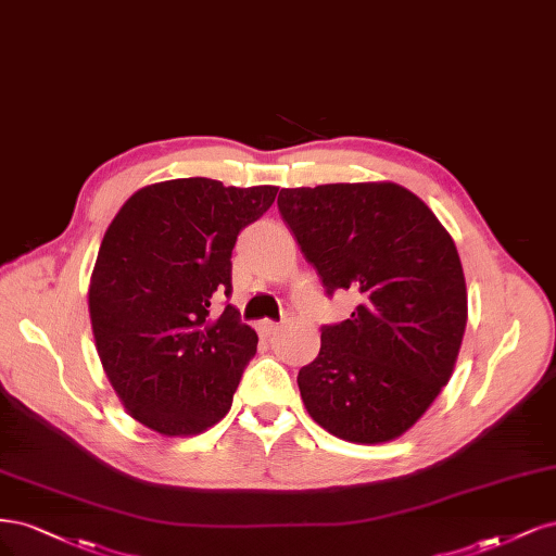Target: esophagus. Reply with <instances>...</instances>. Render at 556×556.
Masks as SVG:
<instances>
[{
  "label": "esophagus",
  "instance_id": "34e87169",
  "mask_svg": "<svg viewBox=\"0 0 556 556\" xmlns=\"http://www.w3.org/2000/svg\"><path fill=\"white\" fill-rule=\"evenodd\" d=\"M279 328H281V326H279V324H275V320H261V324H258V332H261L263 337H270V334H275Z\"/></svg>",
  "mask_w": 556,
  "mask_h": 556
}]
</instances>
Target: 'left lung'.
<instances>
[{"instance_id": "8db88e82", "label": "left lung", "mask_w": 556, "mask_h": 556, "mask_svg": "<svg viewBox=\"0 0 556 556\" xmlns=\"http://www.w3.org/2000/svg\"><path fill=\"white\" fill-rule=\"evenodd\" d=\"M281 219L326 293L361 295L324 326L298 386L309 416L351 443H386L439 397L467 328L457 247L416 193L395 182L281 189Z\"/></svg>"}]
</instances>
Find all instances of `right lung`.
<instances>
[{"label":"right lung","instance_id":"add662e5","mask_svg":"<svg viewBox=\"0 0 556 556\" xmlns=\"http://www.w3.org/2000/svg\"><path fill=\"white\" fill-rule=\"evenodd\" d=\"M277 187L207 177L156 182L119 207L101 240L89 318L101 365L131 418L164 437H193L232 404L256 332L226 304L240 230Z\"/></svg>","mask_w":556,"mask_h":556}]
</instances>
